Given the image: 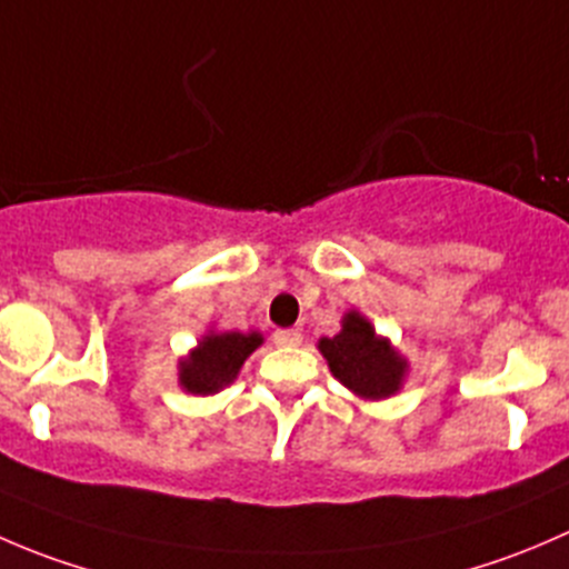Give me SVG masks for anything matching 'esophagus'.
<instances>
[{
  "instance_id": "1",
  "label": "esophagus",
  "mask_w": 569,
  "mask_h": 569,
  "mask_svg": "<svg viewBox=\"0 0 569 569\" xmlns=\"http://www.w3.org/2000/svg\"><path fill=\"white\" fill-rule=\"evenodd\" d=\"M272 341L278 343V347H300L302 336L297 330H274Z\"/></svg>"
}]
</instances>
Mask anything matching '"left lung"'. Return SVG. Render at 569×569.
Segmentation results:
<instances>
[{"label":"left lung","instance_id":"obj_1","mask_svg":"<svg viewBox=\"0 0 569 569\" xmlns=\"http://www.w3.org/2000/svg\"><path fill=\"white\" fill-rule=\"evenodd\" d=\"M317 347L332 377L358 399H391L410 375V363L393 347L391 338L380 336L355 308L341 317V330L332 338H319Z\"/></svg>","mask_w":569,"mask_h":569}]
</instances>
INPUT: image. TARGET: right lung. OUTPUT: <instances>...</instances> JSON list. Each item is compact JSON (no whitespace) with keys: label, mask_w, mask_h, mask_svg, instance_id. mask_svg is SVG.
Returning <instances> with one entry per match:
<instances>
[{"label":"right lung","mask_w":569,"mask_h":569,"mask_svg":"<svg viewBox=\"0 0 569 569\" xmlns=\"http://www.w3.org/2000/svg\"><path fill=\"white\" fill-rule=\"evenodd\" d=\"M263 343L258 330H209L178 360V386L192 396H214L231 386L244 360Z\"/></svg>","instance_id":"right-lung-1"}]
</instances>
